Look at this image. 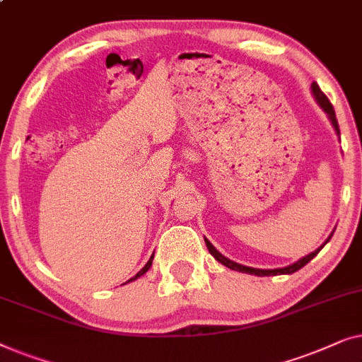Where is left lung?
Masks as SVG:
<instances>
[{"label": "left lung", "mask_w": 362, "mask_h": 362, "mask_svg": "<svg viewBox=\"0 0 362 362\" xmlns=\"http://www.w3.org/2000/svg\"><path fill=\"white\" fill-rule=\"evenodd\" d=\"M312 93H313V96H315V100H317V103L320 105V108H322V110L325 111V113L328 115V118H329V121H332V124H333V128H334V131H336V134L339 136V126H338V119H336L333 105L329 103V100L327 98V95H325L323 91L320 90V86H318L317 81H313V83H312ZM333 233H334V231H333ZM333 233L329 234L327 241H325V243L322 244V246H320V247L317 249V251H313L312 254H308V256H305V257L300 259V261L290 264V266H287V267H281V269H254V267L241 266V264L233 262V261H230V259H228V257L223 256L221 252H218L216 247L213 246V244H211L210 241H208L206 238H205V243H206L208 251L211 252V256L215 257L216 261H220V262L223 264V266L233 269V271L252 274V276H259V277H264V276H282V274H293V272H297L298 269H302V267L305 266V264H308L310 261H312V259H313L315 256H317V254H318L320 251H322V247L325 246V244H327V243L329 241V239H332Z\"/></svg>", "instance_id": "1"}]
</instances>
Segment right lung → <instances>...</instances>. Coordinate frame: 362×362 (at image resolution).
I'll return each instance as SVG.
<instances>
[{"mask_svg":"<svg viewBox=\"0 0 362 362\" xmlns=\"http://www.w3.org/2000/svg\"><path fill=\"white\" fill-rule=\"evenodd\" d=\"M152 259H154V254H152V256H151V259H149V261H147V264H146V266H144V267H142V269H141V271H139V272H137L134 277H132V279H129V281H136V279H137V277L144 276V274H146L147 271H149V267L152 266ZM129 281H128V282H129Z\"/></svg>","mask_w":362,"mask_h":362,"instance_id":"1","label":"right lung"}]
</instances>
